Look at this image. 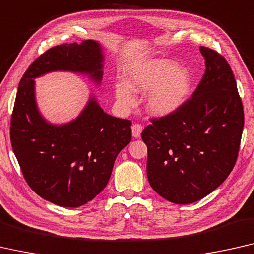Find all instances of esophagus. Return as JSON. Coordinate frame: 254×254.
<instances>
[{
	"mask_svg": "<svg viewBox=\"0 0 254 254\" xmlns=\"http://www.w3.org/2000/svg\"><path fill=\"white\" fill-rule=\"evenodd\" d=\"M132 135H133V138H139L140 135H141V132L143 130V127L141 124L139 123H135L132 126Z\"/></svg>",
	"mask_w": 254,
	"mask_h": 254,
	"instance_id": "esophagus-1",
	"label": "esophagus"
}]
</instances>
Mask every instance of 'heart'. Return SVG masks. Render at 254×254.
<instances>
[{"mask_svg":"<svg viewBox=\"0 0 254 254\" xmlns=\"http://www.w3.org/2000/svg\"><path fill=\"white\" fill-rule=\"evenodd\" d=\"M191 89V77L184 68L168 60H150L135 66L127 74L126 84L116 83L114 92L119 103L131 107L133 94L149 92L147 108L157 116L170 115L186 103Z\"/></svg>","mask_w":254,"mask_h":254,"instance_id":"1","label":"heart"}]
</instances>
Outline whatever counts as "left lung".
I'll return each mask as SVG.
<instances>
[{
  "instance_id": "8db88e82",
  "label": "left lung",
  "mask_w": 254,
  "mask_h": 254,
  "mask_svg": "<svg viewBox=\"0 0 254 254\" xmlns=\"http://www.w3.org/2000/svg\"><path fill=\"white\" fill-rule=\"evenodd\" d=\"M199 50L206 69L190 99L151 120L141 133L149 185L176 204L197 202L224 183L236 163L244 127L229 64L209 48Z\"/></svg>"
}]
</instances>
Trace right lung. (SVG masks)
I'll return each mask as SVG.
<instances>
[{"mask_svg":"<svg viewBox=\"0 0 254 254\" xmlns=\"http://www.w3.org/2000/svg\"><path fill=\"white\" fill-rule=\"evenodd\" d=\"M104 60L97 41L57 45L34 60L19 83L11 145L29 187L56 205L78 207L103 190L117 155L131 141V121L105 113L91 94L76 119L52 124L37 107L35 78L62 70L100 84Z\"/></svg>","mask_w":254,"mask_h":254,"instance_id":"1","label":"right lung"}]
</instances>
